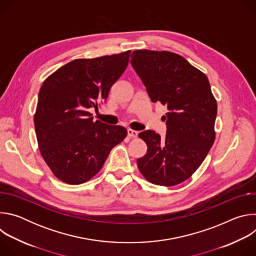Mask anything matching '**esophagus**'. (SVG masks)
<instances>
[{"label":"esophagus","instance_id":"1","mask_svg":"<svg viewBox=\"0 0 256 256\" xmlns=\"http://www.w3.org/2000/svg\"><path fill=\"white\" fill-rule=\"evenodd\" d=\"M138 134V132L136 130H132V128H128V136L130 138H136Z\"/></svg>","mask_w":256,"mask_h":256}]
</instances>
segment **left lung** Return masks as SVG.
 <instances>
[{
    "mask_svg": "<svg viewBox=\"0 0 256 256\" xmlns=\"http://www.w3.org/2000/svg\"><path fill=\"white\" fill-rule=\"evenodd\" d=\"M132 56L152 102L168 109L164 138L150 130L138 134L148 147L136 160L138 170L151 184L177 186L196 171L214 142L216 101L208 77L184 56L148 50Z\"/></svg>",
    "mask_w": 256,
    "mask_h": 256,
    "instance_id": "8db88e82",
    "label": "left lung"
}]
</instances>
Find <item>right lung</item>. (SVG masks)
<instances>
[{
	"label": "right lung",
	"mask_w": 256,
	"mask_h": 256,
	"mask_svg": "<svg viewBox=\"0 0 256 256\" xmlns=\"http://www.w3.org/2000/svg\"><path fill=\"white\" fill-rule=\"evenodd\" d=\"M130 50L74 60L44 82L34 114L38 148L56 178L81 184L102 168L112 149L128 134L126 128L93 122L112 86L126 70Z\"/></svg>",
	"instance_id": "add662e5"
}]
</instances>
